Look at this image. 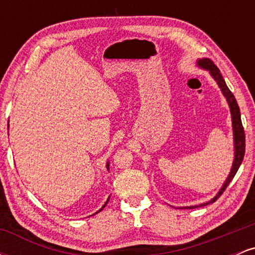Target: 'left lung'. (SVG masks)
Segmentation results:
<instances>
[{"instance_id":"left-lung-1","label":"left lung","mask_w":255,"mask_h":255,"mask_svg":"<svg viewBox=\"0 0 255 255\" xmlns=\"http://www.w3.org/2000/svg\"><path fill=\"white\" fill-rule=\"evenodd\" d=\"M197 66L199 67V68H203V69H205V71L209 72L210 75L215 79V81L217 83L219 89H221V91H222V93H223L225 99H227L228 105H229V108H230L231 122H233V133H234V162H233V166H231V170L229 172V175H228L227 180H225L223 186L221 187V189H219L217 194H216V197H213L211 200L207 201V203H204L200 205H194V206H187V207H184V209H195V207L205 206V205L215 203V201L217 200L219 197H221L222 193L225 191V188L229 186L231 180H233L234 176L236 175V172H238L240 165H241L242 160H244L245 147H246L245 130H244V127H242L241 114H240V108L238 105V102H236V99H235V97H234L233 93H231V91L228 89L227 84H225L224 79H223V77H222L221 72H219L217 66H216V64L213 63L211 60H210V58H199V60L197 61Z\"/></svg>"}]
</instances>
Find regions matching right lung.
Returning <instances> with one entry per match:
<instances>
[{
	"mask_svg": "<svg viewBox=\"0 0 255 255\" xmlns=\"http://www.w3.org/2000/svg\"><path fill=\"white\" fill-rule=\"evenodd\" d=\"M8 126H9V124H8ZM107 169H108V170H109V162H108V163H107ZM109 199H110V197H109V198H108L107 203H105V204L103 205V206H102V209H101V210H99V211H102V210H103V209H104V207H105V206H107V204H108V201H109ZM99 211H97V212H96V213H98Z\"/></svg>",
	"mask_w": 255,
	"mask_h": 255,
	"instance_id": "right-lung-1",
	"label": "right lung"
}]
</instances>
